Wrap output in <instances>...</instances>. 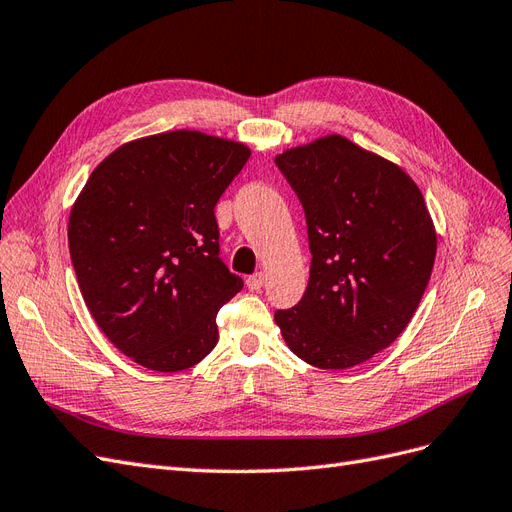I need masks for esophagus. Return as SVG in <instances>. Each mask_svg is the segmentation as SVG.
<instances>
[{"label": "esophagus", "mask_w": 512, "mask_h": 512, "mask_svg": "<svg viewBox=\"0 0 512 512\" xmlns=\"http://www.w3.org/2000/svg\"><path fill=\"white\" fill-rule=\"evenodd\" d=\"M265 280H267L265 273H254V275L247 277L245 284H247V288H250V290H260L262 286H265Z\"/></svg>", "instance_id": "1"}]
</instances>
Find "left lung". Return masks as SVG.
<instances>
[{
	"mask_svg": "<svg viewBox=\"0 0 512 512\" xmlns=\"http://www.w3.org/2000/svg\"><path fill=\"white\" fill-rule=\"evenodd\" d=\"M277 168L299 196L312 265L301 301L277 309L288 348L320 369H348L408 327L436 260V228L397 164L331 134L288 149Z\"/></svg>",
	"mask_w": 512,
	"mask_h": 512,
	"instance_id": "1",
	"label": "left lung"
}]
</instances>
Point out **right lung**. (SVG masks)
<instances>
[{
	"label": "right lung",
	"instance_id": "add662e5",
	"mask_svg": "<svg viewBox=\"0 0 512 512\" xmlns=\"http://www.w3.org/2000/svg\"><path fill=\"white\" fill-rule=\"evenodd\" d=\"M247 158L243 143L194 130L138 138L76 198V282L102 333L138 365L181 371L218 344L215 316L243 280L220 258L213 209Z\"/></svg>",
	"mask_w": 512,
	"mask_h": 512
}]
</instances>
